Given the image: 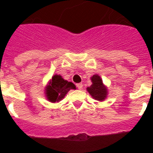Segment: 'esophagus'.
<instances>
[{"instance_id":"34e87169","label":"esophagus","mask_w":153,"mask_h":153,"mask_svg":"<svg viewBox=\"0 0 153 153\" xmlns=\"http://www.w3.org/2000/svg\"><path fill=\"white\" fill-rule=\"evenodd\" d=\"M76 87H77L79 90H81V89L83 88V83H77V84H76Z\"/></svg>"}]
</instances>
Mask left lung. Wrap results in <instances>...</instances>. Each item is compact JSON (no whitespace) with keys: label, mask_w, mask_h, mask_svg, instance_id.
Wrapping results in <instances>:
<instances>
[{"label":"left lung","mask_w":153,"mask_h":153,"mask_svg":"<svg viewBox=\"0 0 153 153\" xmlns=\"http://www.w3.org/2000/svg\"><path fill=\"white\" fill-rule=\"evenodd\" d=\"M91 80L93 84L90 87H87V90L90 95L97 100L102 101L105 100L107 94V90L102 84L100 76L98 75H93L91 77Z\"/></svg>","instance_id":"1"}]
</instances>
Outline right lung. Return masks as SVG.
I'll list each match as a JSON object with an SVG mask.
<instances>
[{
  "mask_svg": "<svg viewBox=\"0 0 153 153\" xmlns=\"http://www.w3.org/2000/svg\"><path fill=\"white\" fill-rule=\"evenodd\" d=\"M71 89L76 90V86L71 82L64 80L60 75H54L47 86L46 94L48 100L52 102H59Z\"/></svg>",
  "mask_w": 153,
  "mask_h": 153,
  "instance_id": "obj_1",
  "label": "right lung"
}]
</instances>
